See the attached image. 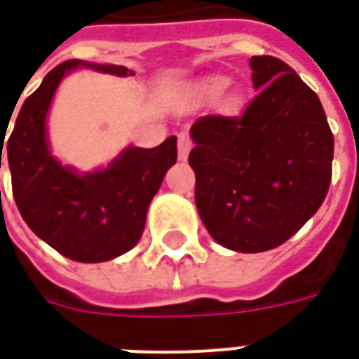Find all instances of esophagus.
Here are the masks:
<instances>
[{
    "instance_id": "34e87169",
    "label": "esophagus",
    "mask_w": 359,
    "mask_h": 359,
    "mask_svg": "<svg viewBox=\"0 0 359 359\" xmlns=\"http://www.w3.org/2000/svg\"><path fill=\"white\" fill-rule=\"evenodd\" d=\"M177 148H179V159H187L188 154H190V149H192V140H190V134L188 133H179V144H177Z\"/></svg>"
}]
</instances>
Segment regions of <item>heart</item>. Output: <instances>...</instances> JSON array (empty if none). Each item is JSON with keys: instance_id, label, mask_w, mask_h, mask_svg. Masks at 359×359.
Instances as JSON below:
<instances>
[{"instance_id": "1", "label": "heart", "mask_w": 359, "mask_h": 359, "mask_svg": "<svg viewBox=\"0 0 359 359\" xmlns=\"http://www.w3.org/2000/svg\"><path fill=\"white\" fill-rule=\"evenodd\" d=\"M229 86V81H226L225 76H210V79H205V81L200 82V86H198V92L202 97H208V100H213V97H217V95L223 94V90Z\"/></svg>"}]
</instances>
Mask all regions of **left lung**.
<instances>
[{
	"instance_id": "left-lung-1",
	"label": "left lung",
	"mask_w": 359,
	"mask_h": 359,
	"mask_svg": "<svg viewBox=\"0 0 359 359\" xmlns=\"http://www.w3.org/2000/svg\"><path fill=\"white\" fill-rule=\"evenodd\" d=\"M257 94L242 115L192 125L196 208L208 233L234 252L273 250L323 203L334 138L323 105L292 67L250 59Z\"/></svg>"
}]
</instances>
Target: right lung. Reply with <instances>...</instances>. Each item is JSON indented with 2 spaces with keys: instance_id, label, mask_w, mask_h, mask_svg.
Returning a JSON list of instances; mask_svg holds the SVG:
<instances>
[{
  "instance_id": "add662e5",
  "label": "right lung",
  "mask_w": 359,
  "mask_h": 359,
  "mask_svg": "<svg viewBox=\"0 0 359 359\" xmlns=\"http://www.w3.org/2000/svg\"><path fill=\"white\" fill-rule=\"evenodd\" d=\"M81 65L118 76L133 74L126 67L88 65L79 59L55 67L25 100L7 142V128L0 130V169L5 148L13 198L36 236L69 259L97 264L140 241L149 202L177 161V138L169 136L151 149H123L102 171L79 175L63 167L48 146L46 117L61 79Z\"/></svg>"
}]
</instances>
